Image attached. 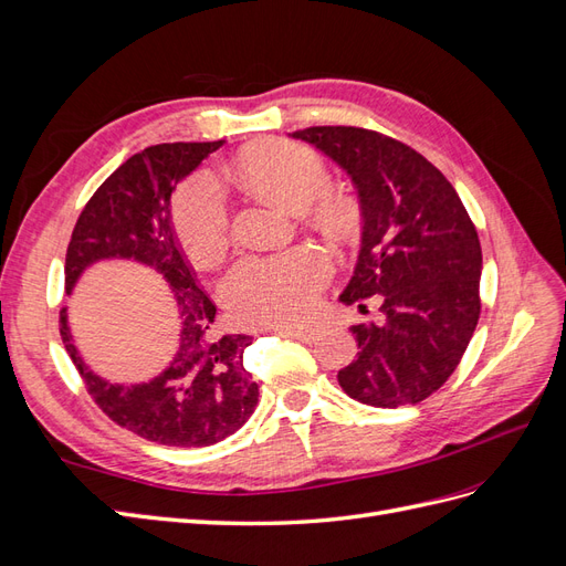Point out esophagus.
I'll list each match as a JSON object with an SVG mask.
<instances>
[{"instance_id":"1","label":"esophagus","mask_w":566,"mask_h":566,"mask_svg":"<svg viewBox=\"0 0 566 566\" xmlns=\"http://www.w3.org/2000/svg\"><path fill=\"white\" fill-rule=\"evenodd\" d=\"M271 331H279V333L295 337L300 342H312L316 337V331L310 328V325H271Z\"/></svg>"}]
</instances>
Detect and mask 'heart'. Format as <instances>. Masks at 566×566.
I'll return each mask as SVG.
<instances>
[{
	"mask_svg": "<svg viewBox=\"0 0 566 566\" xmlns=\"http://www.w3.org/2000/svg\"><path fill=\"white\" fill-rule=\"evenodd\" d=\"M250 191L287 212H304L323 233L347 235L358 219L354 196L335 191L331 172L312 148L293 142H264L238 160ZM175 229L186 252L212 264L229 245V202L221 181L200 169L175 198ZM331 260L316 248L245 256L221 283L231 316L243 325H295L314 310Z\"/></svg>",
	"mask_w": 566,
	"mask_h": 566,
	"instance_id": "obj_1",
	"label": "heart"
}]
</instances>
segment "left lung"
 <instances>
[{
    "instance_id": "left-lung-1",
    "label": "left lung",
    "mask_w": 566,
    "mask_h": 566,
    "mask_svg": "<svg viewBox=\"0 0 566 566\" xmlns=\"http://www.w3.org/2000/svg\"><path fill=\"white\" fill-rule=\"evenodd\" d=\"M352 177L364 233L339 300L378 295L382 321L356 323L358 356L337 373L352 399L375 408L420 403L451 378L476 328L482 245L451 181L418 150L364 127H306Z\"/></svg>"
}]
</instances>
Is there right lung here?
Returning <instances> with one entry per match:
<instances>
[{
    "label": "right lung",
    "mask_w": 566,
    "mask_h": 566,
    "mask_svg": "<svg viewBox=\"0 0 566 566\" xmlns=\"http://www.w3.org/2000/svg\"><path fill=\"white\" fill-rule=\"evenodd\" d=\"M224 142L158 144L136 153L84 205L65 252V290L98 260L123 256L158 269L179 306V352L158 378L144 385L101 380L80 358L67 316L59 331L67 356L94 403L125 430L163 447H212L241 430L254 413L260 387L243 366L250 335H219L217 304L198 283L177 241L169 198L179 179Z\"/></svg>",
    "instance_id": "right-lung-1"
}]
</instances>
